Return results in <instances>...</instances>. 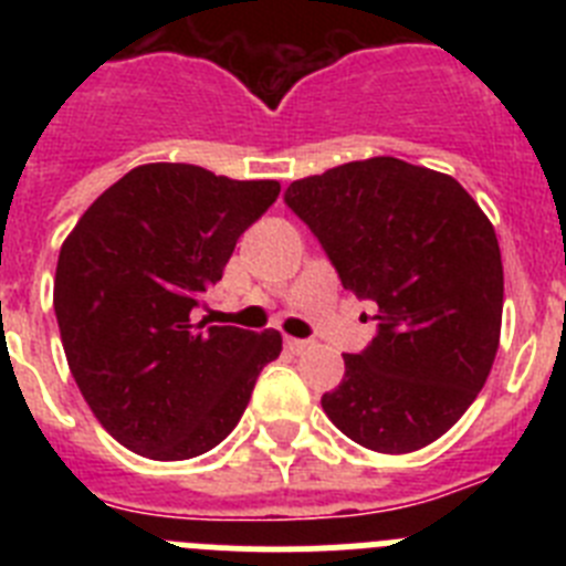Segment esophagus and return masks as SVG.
<instances>
[{"label": "esophagus", "mask_w": 566, "mask_h": 566, "mask_svg": "<svg viewBox=\"0 0 566 566\" xmlns=\"http://www.w3.org/2000/svg\"><path fill=\"white\" fill-rule=\"evenodd\" d=\"M286 348L292 354H300V352H306L308 348V343L306 339H294V337H286Z\"/></svg>", "instance_id": "1"}]
</instances>
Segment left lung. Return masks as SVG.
Segmentation results:
<instances>
[{
    "mask_svg": "<svg viewBox=\"0 0 566 566\" xmlns=\"http://www.w3.org/2000/svg\"><path fill=\"white\" fill-rule=\"evenodd\" d=\"M283 201L343 286L379 308L377 337L343 354V382L319 399L326 417L379 453L431 444L496 359L504 272L493 223L451 175L391 155L294 181Z\"/></svg>",
    "mask_w": 566,
    "mask_h": 566,
    "instance_id": "8db88e82",
    "label": "left lung"
}]
</instances>
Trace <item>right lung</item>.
I'll return each instance as SVG.
<instances>
[{
	"instance_id": "right-lung-1",
	"label": "right lung",
	"mask_w": 566,
	"mask_h": 566,
	"mask_svg": "<svg viewBox=\"0 0 566 566\" xmlns=\"http://www.w3.org/2000/svg\"><path fill=\"white\" fill-rule=\"evenodd\" d=\"M280 195L192 164H144L78 218L59 252L53 308L67 365L104 431L178 462L212 451L247 411L277 332L192 323L234 243Z\"/></svg>"
}]
</instances>
